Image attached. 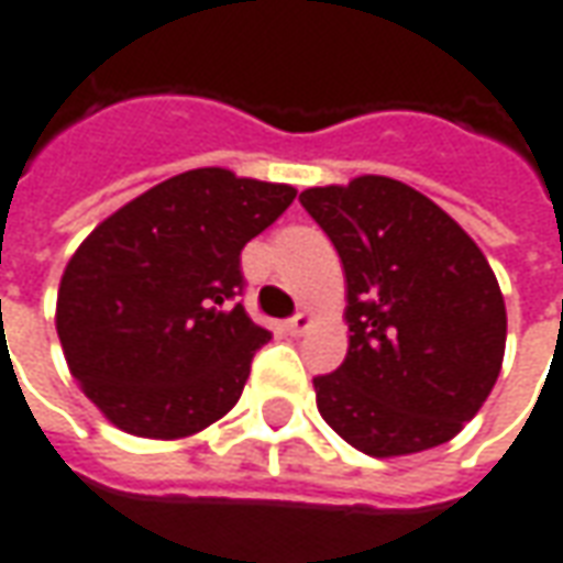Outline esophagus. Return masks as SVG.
Masks as SVG:
<instances>
[{"label":"esophagus","instance_id":"obj_1","mask_svg":"<svg viewBox=\"0 0 563 563\" xmlns=\"http://www.w3.org/2000/svg\"><path fill=\"white\" fill-rule=\"evenodd\" d=\"M308 327H311V313H305V311H298L296 317H289V320H286V330L292 332V335H301Z\"/></svg>","mask_w":563,"mask_h":563}]
</instances>
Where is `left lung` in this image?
<instances>
[{
  "instance_id": "1",
  "label": "left lung",
  "mask_w": 563,
  "mask_h": 563,
  "mask_svg": "<svg viewBox=\"0 0 563 563\" xmlns=\"http://www.w3.org/2000/svg\"><path fill=\"white\" fill-rule=\"evenodd\" d=\"M298 202L323 228L347 283V357L313 378L317 410L366 456L456 438L506 354V301L468 233L404 181L363 175Z\"/></svg>"
}]
</instances>
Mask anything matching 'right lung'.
<instances>
[{
	"label": "right lung",
	"mask_w": 563,
	"mask_h": 563,
	"mask_svg": "<svg viewBox=\"0 0 563 563\" xmlns=\"http://www.w3.org/2000/svg\"><path fill=\"white\" fill-rule=\"evenodd\" d=\"M296 187L190 169L151 187L82 240L57 289L73 378L137 438H187L240 400L271 332L252 323L240 252Z\"/></svg>",
	"instance_id": "right-lung-1"
}]
</instances>
